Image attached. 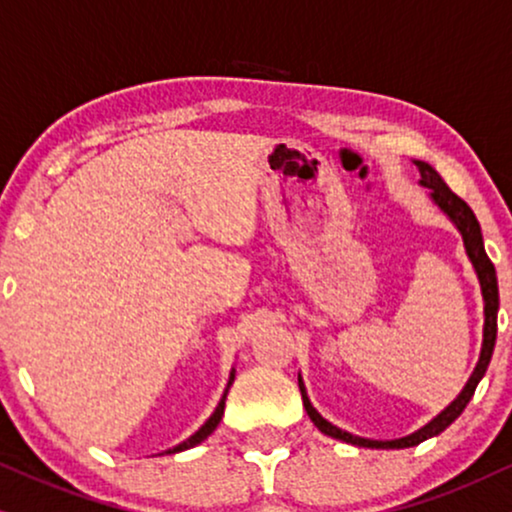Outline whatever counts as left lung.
Listing matches in <instances>:
<instances>
[{
    "label": "left lung",
    "instance_id": "left-lung-1",
    "mask_svg": "<svg viewBox=\"0 0 512 512\" xmlns=\"http://www.w3.org/2000/svg\"><path fill=\"white\" fill-rule=\"evenodd\" d=\"M416 165H418V172H420V184L428 186L432 200H435L439 208H442L446 215H449L451 222L458 226V231H461L463 243H465V252H468L472 267H475V271H477V278H480L482 297H484V340H482V354H480V361H477L475 371H472V375H470L468 385L463 387V392L458 394V397L451 401V404L446 406V409L439 413L435 420H430V423L425 425V428H420L418 432H413V435L401 437V439H392V442L364 439V437L349 435V432L335 428L333 423H328L326 418H321V413L314 409L312 401H309V397H307V392H304V385H302V378H300L302 404H304V409H307V416L312 418V423L316 425V428H319L323 435H328V437H333V439H342V442L354 444V446H366V449H406V446H416L420 442H425V439H430V437L439 435V432H444L451 423H454L458 416H461L465 406H468V401L472 399V394H475L477 383H480L482 375L487 373V366H489L491 354H494V345H496L498 281H496L494 264H491V260L487 257V252H484L480 222H477L475 212L468 208V203H465L463 198H458L456 193L444 184V179L439 177V174L432 170L428 163H420V160H416Z\"/></svg>",
    "mask_w": 512,
    "mask_h": 512
}]
</instances>
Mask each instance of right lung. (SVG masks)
Returning a JSON list of instances; mask_svg holds the SVG:
<instances>
[{
	"label": "right lung",
	"mask_w": 512,
	"mask_h": 512,
	"mask_svg": "<svg viewBox=\"0 0 512 512\" xmlns=\"http://www.w3.org/2000/svg\"><path fill=\"white\" fill-rule=\"evenodd\" d=\"M231 383H234V373H231V378H229V385H226V390H224V397H222V401H219V406L215 409V413H212V416L208 418V423L203 425V428H200L196 435H191L189 439H186V442H181V444H177L174 446V449H167V454H177V451H184V449H191V446H196V444H200L203 442V439H208L212 432H215V428L219 425V420H222V416H224V401H226V392H229V387H231Z\"/></svg>",
	"instance_id": "add662e5"
}]
</instances>
